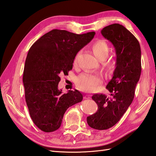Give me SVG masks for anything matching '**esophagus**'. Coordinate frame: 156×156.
<instances>
[{"instance_id": "34e87169", "label": "esophagus", "mask_w": 156, "mask_h": 156, "mask_svg": "<svg viewBox=\"0 0 156 156\" xmlns=\"http://www.w3.org/2000/svg\"><path fill=\"white\" fill-rule=\"evenodd\" d=\"M90 98H91V96L89 94H86L84 97V98H85V99H90Z\"/></svg>"}]
</instances>
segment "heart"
I'll list each match as a JSON object with an SVG mask.
<instances>
[{"label":"heart","mask_w":156,"mask_h":156,"mask_svg":"<svg viewBox=\"0 0 156 156\" xmlns=\"http://www.w3.org/2000/svg\"><path fill=\"white\" fill-rule=\"evenodd\" d=\"M92 49L96 57L99 59H103L107 58L109 47L107 42L105 40H98L95 41L92 45ZM78 55H76L74 59V63L77 62ZM108 68H111L112 64H107ZM103 81L102 76L99 73L94 74H83L78 76L77 79V84L79 88L84 91H92L95 90L98 86H100Z\"/></svg>","instance_id":"obj_1"}]
</instances>
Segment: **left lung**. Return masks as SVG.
<instances>
[{
	"instance_id": "8db88e82",
	"label": "left lung",
	"mask_w": 156,
	"mask_h": 156,
	"mask_svg": "<svg viewBox=\"0 0 156 156\" xmlns=\"http://www.w3.org/2000/svg\"><path fill=\"white\" fill-rule=\"evenodd\" d=\"M101 34L114 45L117 56L116 68L107 85L111 97L102 94L92 96L98 110L88 116L87 122L92 128L105 130L120 120L133 102L141 72V48L136 37L118 23L104 27Z\"/></svg>"
}]
</instances>
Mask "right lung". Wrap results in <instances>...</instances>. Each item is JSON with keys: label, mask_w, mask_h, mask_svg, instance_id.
Instances as JSON below:
<instances>
[{"label": "right lung", "mask_w": 156, "mask_h": 156, "mask_svg": "<svg viewBox=\"0 0 156 156\" xmlns=\"http://www.w3.org/2000/svg\"><path fill=\"white\" fill-rule=\"evenodd\" d=\"M94 35V31L78 35L53 29L29 49L23 76L25 101L31 119L41 131L57 130L66 110L82 101L77 90L66 94L59 90V76L68 74L77 53Z\"/></svg>", "instance_id": "1"}]
</instances>
